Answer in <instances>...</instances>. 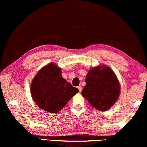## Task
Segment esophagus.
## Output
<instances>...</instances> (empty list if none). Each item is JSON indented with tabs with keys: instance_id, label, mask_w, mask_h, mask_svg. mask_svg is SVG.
<instances>
[{
	"instance_id": "esophagus-1",
	"label": "esophagus",
	"mask_w": 147,
	"mask_h": 147,
	"mask_svg": "<svg viewBox=\"0 0 147 147\" xmlns=\"http://www.w3.org/2000/svg\"><path fill=\"white\" fill-rule=\"evenodd\" d=\"M82 86H78V91H79V92H81V91H82Z\"/></svg>"
}]
</instances>
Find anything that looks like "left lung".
<instances>
[{
	"instance_id": "left-lung-1",
	"label": "left lung",
	"mask_w": 147,
	"mask_h": 147,
	"mask_svg": "<svg viewBox=\"0 0 147 147\" xmlns=\"http://www.w3.org/2000/svg\"><path fill=\"white\" fill-rule=\"evenodd\" d=\"M86 85L81 94L90 104L100 111H106L119 98L120 84L110 68L105 65L94 67L88 73Z\"/></svg>"
}]
</instances>
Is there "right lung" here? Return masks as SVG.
<instances>
[{
	"mask_svg": "<svg viewBox=\"0 0 147 147\" xmlns=\"http://www.w3.org/2000/svg\"><path fill=\"white\" fill-rule=\"evenodd\" d=\"M31 94L39 108L57 113L78 92V88L63 78L61 70L54 63L43 67L33 79Z\"/></svg>",
	"mask_w": 147,
	"mask_h": 147,
	"instance_id": "1",
	"label": "right lung"
}]
</instances>
